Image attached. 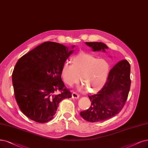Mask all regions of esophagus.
Segmentation results:
<instances>
[{"instance_id": "esophagus-1", "label": "esophagus", "mask_w": 148, "mask_h": 148, "mask_svg": "<svg viewBox=\"0 0 148 148\" xmlns=\"http://www.w3.org/2000/svg\"><path fill=\"white\" fill-rule=\"evenodd\" d=\"M72 97L73 98V99H78V98L79 97V95L76 93V92H74L72 94Z\"/></svg>"}]
</instances>
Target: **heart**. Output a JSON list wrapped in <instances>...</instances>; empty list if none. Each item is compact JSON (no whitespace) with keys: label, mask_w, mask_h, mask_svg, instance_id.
I'll use <instances>...</instances> for the list:
<instances>
[{"label":"heart","mask_w":148,"mask_h":148,"mask_svg":"<svg viewBox=\"0 0 148 148\" xmlns=\"http://www.w3.org/2000/svg\"><path fill=\"white\" fill-rule=\"evenodd\" d=\"M110 66L106 60L98 59L92 55L81 53L73 60V64L65 62L62 68V77L65 84L69 85L77 83L80 79L83 84L81 90L91 92L100 90L108 78Z\"/></svg>","instance_id":"1"}]
</instances>
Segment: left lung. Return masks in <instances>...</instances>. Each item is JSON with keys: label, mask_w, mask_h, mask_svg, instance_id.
Returning <instances> with one entry per match:
<instances>
[{"label": "left lung", "mask_w": 148, "mask_h": 148, "mask_svg": "<svg viewBox=\"0 0 148 148\" xmlns=\"http://www.w3.org/2000/svg\"><path fill=\"white\" fill-rule=\"evenodd\" d=\"M92 51L106 52L108 47L101 42H86ZM130 66L126 60L119 62L109 72L107 82L96 95L88 96L90 107L81 112L87 121L95 123L108 119L122 110L127 100L130 86Z\"/></svg>", "instance_id": "left-lung-1"}]
</instances>
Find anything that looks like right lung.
Listing matches in <instances>:
<instances>
[{
  "instance_id": "obj_1",
  "label": "right lung",
  "mask_w": 148,
  "mask_h": 148,
  "mask_svg": "<svg viewBox=\"0 0 148 148\" xmlns=\"http://www.w3.org/2000/svg\"><path fill=\"white\" fill-rule=\"evenodd\" d=\"M55 42H45L21 57L12 74L16 102L26 116L37 123L50 121L58 103L72 97L62 80L63 63L73 53ZM58 90L62 91L55 94Z\"/></svg>"
}]
</instances>
